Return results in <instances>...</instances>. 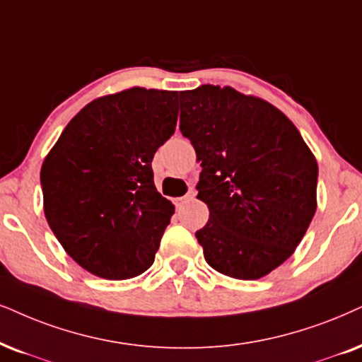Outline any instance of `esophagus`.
<instances>
[{"mask_svg": "<svg viewBox=\"0 0 362 362\" xmlns=\"http://www.w3.org/2000/svg\"><path fill=\"white\" fill-rule=\"evenodd\" d=\"M195 199V190L194 189H190L189 192H187V194L184 195V197H182V199H178L177 200V202H187V200H194Z\"/></svg>", "mask_w": 362, "mask_h": 362, "instance_id": "esophagus-1", "label": "esophagus"}]
</instances>
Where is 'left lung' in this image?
Masks as SVG:
<instances>
[{
    "mask_svg": "<svg viewBox=\"0 0 362 362\" xmlns=\"http://www.w3.org/2000/svg\"><path fill=\"white\" fill-rule=\"evenodd\" d=\"M180 132L202 167L207 226L195 232L210 267L255 281L294 254L317 207V162L281 110L230 86L180 93Z\"/></svg>",
    "mask_w": 362,
    "mask_h": 362,
    "instance_id": "obj_1",
    "label": "left lung"
}]
</instances>
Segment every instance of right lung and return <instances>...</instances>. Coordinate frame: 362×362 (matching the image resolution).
<instances>
[{"mask_svg": "<svg viewBox=\"0 0 362 362\" xmlns=\"http://www.w3.org/2000/svg\"><path fill=\"white\" fill-rule=\"evenodd\" d=\"M178 91L135 88L81 108L41 165L48 226L93 276L123 281L153 264L173 207L152 160L175 132Z\"/></svg>", "mask_w": 362, "mask_h": 362, "instance_id": "right-lung-1", "label": "right lung"}]
</instances>
